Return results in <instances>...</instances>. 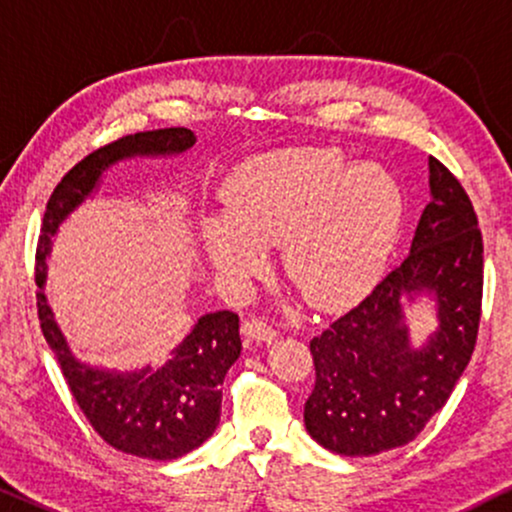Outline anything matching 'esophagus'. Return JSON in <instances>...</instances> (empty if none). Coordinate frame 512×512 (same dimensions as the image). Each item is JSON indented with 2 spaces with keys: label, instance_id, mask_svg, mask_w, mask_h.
Here are the masks:
<instances>
[{
  "label": "esophagus",
  "instance_id": "obj_1",
  "mask_svg": "<svg viewBox=\"0 0 512 512\" xmlns=\"http://www.w3.org/2000/svg\"><path fill=\"white\" fill-rule=\"evenodd\" d=\"M243 334L248 339H255V342H272V339L276 337V330L269 322L260 320V317H245L243 320Z\"/></svg>",
  "mask_w": 512,
  "mask_h": 512
}]
</instances>
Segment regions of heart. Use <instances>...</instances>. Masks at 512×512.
<instances>
[{
	"mask_svg": "<svg viewBox=\"0 0 512 512\" xmlns=\"http://www.w3.org/2000/svg\"><path fill=\"white\" fill-rule=\"evenodd\" d=\"M226 214L202 226L214 269L245 281L262 245L284 243V272L317 308L356 296L385 262L402 221L397 180L334 149H286L252 158L223 187Z\"/></svg>",
	"mask_w": 512,
	"mask_h": 512,
	"instance_id": "1",
	"label": "heart"
}]
</instances>
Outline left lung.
I'll use <instances>...</instances> for the list:
<instances>
[{"instance_id":"8db88e82","label":"left lung","mask_w":512,"mask_h":512,"mask_svg":"<svg viewBox=\"0 0 512 512\" xmlns=\"http://www.w3.org/2000/svg\"><path fill=\"white\" fill-rule=\"evenodd\" d=\"M426 204L399 267L310 339L315 387L305 428L322 448L368 457L402 448L445 407L472 358L484 291V240L472 202L438 158H428ZM421 292L439 305V332L414 350L403 303Z\"/></svg>"}]
</instances>
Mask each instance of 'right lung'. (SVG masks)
<instances>
[{
  "label": "right lung",
  "mask_w": 512,
  "mask_h": 512,
  "mask_svg": "<svg viewBox=\"0 0 512 512\" xmlns=\"http://www.w3.org/2000/svg\"><path fill=\"white\" fill-rule=\"evenodd\" d=\"M197 142L185 127L127 134L81 158L57 182L45 207L35 250L38 320L69 390L88 424L105 443L144 460H175L199 448L219 426L221 385L240 356L238 315L233 310L202 315L161 368L117 373L76 361L45 301V257L60 223L96 190L113 163L132 156L182 154Z\"/></svg>",
  "instance_id": "1"
}]
</instances>
